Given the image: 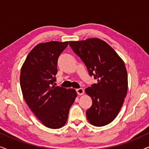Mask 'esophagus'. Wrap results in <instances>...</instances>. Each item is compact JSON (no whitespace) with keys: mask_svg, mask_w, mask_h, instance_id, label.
I'll return each instance as SVG.
<instances>
[{"mask_svg":"<svg viewBox=\"0 0 149 149\" xmlns=\"http://www.w3.org/2000/svg\"><path fill=\"white\" fill-rule=\"evenodd\" d=\"M77 93H78V95H83L84 93V90H83V88H79L77 89Z\"/></svg>","mask_w":149,"mask_h":149,"instance_id":"34e87169","label":"esophagus"}]
</instances>
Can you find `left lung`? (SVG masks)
I'll return each instance as SVG.
<instances>
[{"mask_svg": "<svg viewBox=\"0 0 149 149\" xmlns=\"http://www.w3.org/2000/svg\"><path fill=\"white\" fill-rule=\"evenodd\" d=\"M69 45L85 63L89 74L97 83L85 89L92 100L86 111L91 125L101 127L115 119L127 91V73L125 64L107 42L97 38L69 41Z\"/></svg>", "mask_w": 149, "mask_h": 149, "instance_id": "obj_1", "label": "left lung"}]
</instances>
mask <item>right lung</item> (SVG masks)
<instances>
[{"label": "right lung", "mask_w": 149, "mask_h": 149, "mask_svg": "<svg viewBox=\"0 0 149 149\" xmlns=\"http://www.w3.org/2000/svg\"><path fill=\"white\" fill-rule=\"evenodd\" d=\"M68 42H41L32 49L22 66L20 86L26 104L47 127L66 124L69 110L77 96L74 89L55 86L58 59Z\"/></svg>", "instance_id": "1"}]
</instances>
